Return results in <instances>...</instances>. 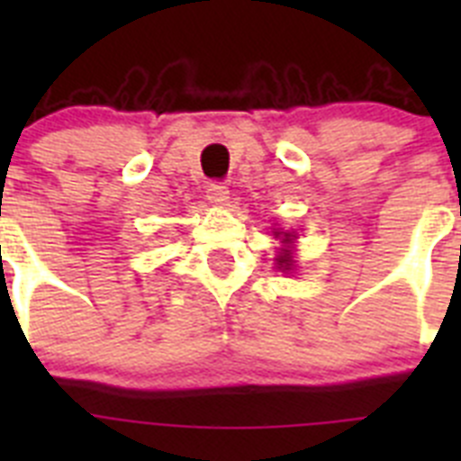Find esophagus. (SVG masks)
I'll return each mask as SVG.
<instances>
[{
  "label": "esophagus",
  "instance_id": "esophagus-1",
  "mask_svg": "<svg viewBox=\"0 0 461 461\" xmlns=\"http://www.w3.org/2000/svg\"><path fill=\"white\" fill-rule=\"evenodd\" d=\"M207 201L214 203V205H226L228 186L223 182H210L207 185Z\"/></svg>",
  "mask_w": 461,
  "mask_h": 461
}]
</instances>
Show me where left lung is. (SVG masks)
<instances>
[{
  "label": "left lung",
  "mask_w": 461,
  "mask_h": 461,
  "mask_svg": "<svg viewBox=\"0 0 461 461\" xmlns=\"http://www.w3.org/2000/svg\"><path fill=\"white\" fill-rule=\"evenodd\" d=\"M288 263H291V258H288L286 254L279 256V266H281V267H286V270H288Z\"/></svg>",
  "instance_id": "left-lung-1"
}]
</instances>
